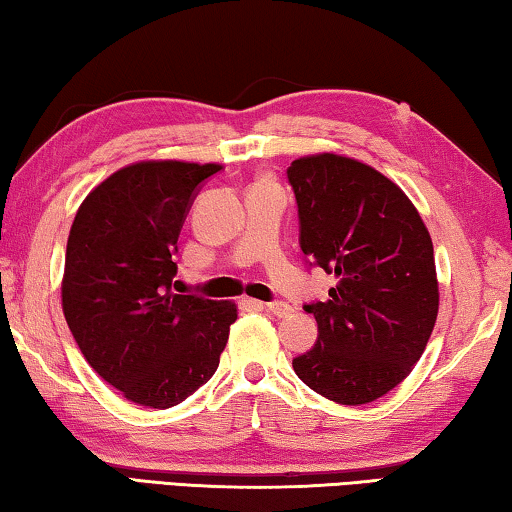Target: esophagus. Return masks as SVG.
<instances>
[{
	"instance_id": "obj_1",
	"label": "esophagus",
	"mask_w": 512,
	"mask_h": 512,
	"mask_svg": "<svg viewBox=\"0 0 512 512\" xmlns=\"http://www.w3.org/2000/svg\"><path fill=\"white\" fill-rule=\"evenodd\" d=\"M259 307L266 309V311H271V314L280 316V318L289 316L291 311H293V309H291V305H287V302H280V300H275V302H259Z\"/></svg>"
}]
</instances>
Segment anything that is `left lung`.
Returning <instances> with one entry per match:
<instances>
[{
  "label": "left lung",
  "instance_id": "obj_1",
  "mask_svg": "<svg viewBox=\"0 0 512 512\" xmlns=\"http://www.w3.org/2000/svg\"><path fill=\"white\" fill-rule=\"evenodd\" d=\"M287 178L309 268L336 275L329 300L305 305L318 339L293 370L327 400L372 402L409 375L436 323L431 237L402 189L368 164L311 155Z\"/></svg>",
  "mask_w": 512,
  "mask_h": 512
}]
</instances>
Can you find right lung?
<instances>
[{
	"label": "right lung",
	"instance_id": "obj_1",
	"mask_svg": "<svg viewBox=\"0 0 512 512\" xmlns=\"http://www.w3.org/2000/svg\"><path fill=\"white\" fill-rule=\"evenodd\" d=\"M219 164L140 162L85 198L67 239L63 311L90 366L126 400L169 409L219 368L232 302L171 287L178 235Z\"/></svg>",
	"mask_w": 512,
	"mask_h": 512
}]
</instances>
